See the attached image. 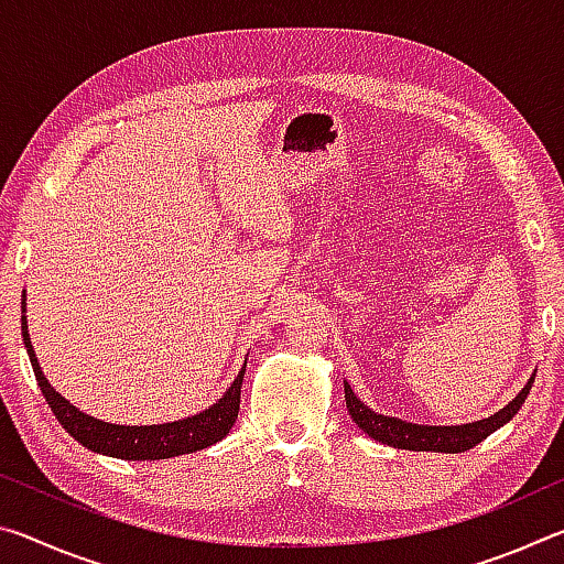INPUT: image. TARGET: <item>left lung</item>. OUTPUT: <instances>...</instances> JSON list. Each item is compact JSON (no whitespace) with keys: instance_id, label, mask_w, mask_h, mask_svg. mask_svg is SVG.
Masks as SVG:
<instances>
[{"instance_id":"obj_1","label":"left lung","mask_w":564,"mask_h":564,"mask_svg":"<svg viewBox=\"0 0 564 564\" xmlns=\"http://www.w3.org/2000/svg\"><path fill=\"white\" fill-rule=\"evenodd\" d=\"M534 378L528 380L514 400L490 417L477 420V423H465V425H415L405 423L400 417L380 415L376 410H370L362 400L352 393L348 380H343V388H346V405L350 417L356 420V425L362 433H368L373 441L400 447V451H423V453H465L482 443L490 433L502 427L508 420L514 417V413L522 408L524 398H528Z\"/></svg>"}]
</instances>
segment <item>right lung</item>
Listing matches in <instances>:
<instances>
[{
    "label": "right lung",
    "mask_w": 564,
    "mask_h": 564,
    "mask_svg": "<svg viewBox=\"0 0 564 564\" xmlns=\"http://www.w3.org/2000/svg\"><path fill=\"white\" fill-rule=\"evenodd\" d=\"M24 305L26 303H22V311ZM22 338H24L26 356L32 360L34 378L36 383H40L46 403L52 408V413L56 415V420H59L64 431L91 453L119 457V460H166V457L204 451V447L224 441L238 417L246 366L238 370L231 388H228L214 405L202 410V413L184 420H174V423H161V425L104 423V420L82 413L79 408H74L69 400L62 398L50 386V380L44 378L40 360H36V352L32 348L30 330H26V316H22Z\"/></svg>",
    "instance_id": "add662e5"
}]
</instances>
